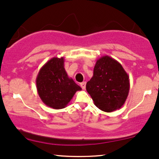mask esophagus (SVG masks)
<instances>
[{"mask_svg": "<svg viewBox=\"0 0 159 159\" xmlns=\"http://www.w3.org/2000/svg\"><path fill=\"white\" fill-rule=\"evenodd\" d=\"M80 86L83 89H85L86 88V82H82V83L80 84Z\"/></svg>", "mask_w": 159, "mask_h": 159, "instance_id": "obj_1", "label": "esophagus"}]
</instances>
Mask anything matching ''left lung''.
<instances>
[{"label":"left lung","instance_id":"8db88e82","mask_svg":"<svg viewBox=\"0 0 159 159\" xmlns=\"http://www.w3.org/2000/svg\"><path fill=\"white\" fill-rule=\"evenodd\" d=\"M95 106L110 112L124 104L129 91V79L122 65L108 55L96 61L93 76L86 85Z\"/></svg>","mask_w":159,"mask_h":159}]
</instances>
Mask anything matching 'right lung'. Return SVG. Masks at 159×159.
<instances>
[{
    "mask_svg": "<svg viewBox=\"0 0 159 159\" xmlns=\"http://www.w3.org/2000/svg\"><path fill=\"white\" fill-rule=\"evenodd\" d=\"M35 81L40 98L55 110L66 107L76 92L81 90L66 73L64 57H54L47 61L38 72Z\"/></svg>",
    "mask_w": 159,
    "mask_h": 159,
    "instance_id": "obj_1",
    "label": "right lung"
}]
</instances>
